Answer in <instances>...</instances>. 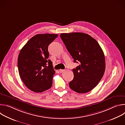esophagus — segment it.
Segmentation results:
<instances>
[{
    "mask_svg": "<svg viewBox=\"0 0 125 125\" xmlns=\"http://www.w3.org/2000/svg\"><path fill=\"white\" fill-rule=\"evenodd\" d=\"M64 71H65V70H63V69H60V70H59V72H60V73H62L63 72H64Z\"/></svg>",
    "mask_w": 125,
    "mask_h": 125,
    "instance_id": "esophagus-1",
    "label": "esophagus"
}]
</instances>
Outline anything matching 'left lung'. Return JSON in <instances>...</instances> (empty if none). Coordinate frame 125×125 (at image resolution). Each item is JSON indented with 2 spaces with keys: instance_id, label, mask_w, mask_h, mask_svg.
Instances as JSON below:
<instances>
[{
  "instance_id": "left-lung-1",
  "label": "left lung",
  "mask_w": 125,
  "mask_h": 125,
  "mask_svg": "<svg viewBox=\"0 0 125 125\" xmlns=\"http://www.w3.org/2000/svg\"><path fill=\"white\" fill-rule=\"evenodd\" d=\"M60 37L74 62L79 66L73 69V80L69 86L74 91L84 94L95 87L102 78L105 69L103 51L97 42L83 32L63 33Z\"/></svg>"
}]
</instances>
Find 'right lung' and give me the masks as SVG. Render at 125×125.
Segmentation results:
<instances>
[{"mask_svg": "<svg viewBox=\"0 0 125 125\" xmlns=\"http://www.w3.org/2000/svg\"><path fill=\"white\" fill-rule=\"evenodd\" d=\"M57 34H38L32 37L20 50L18 59L19 75L31 91L41 93L49 89L55 72L49 59L48 45Z\"/></svg>", "mask_w": 125, "mask_h": 125, "instance_id": "1", "label": "right lung"}]
</instances>
